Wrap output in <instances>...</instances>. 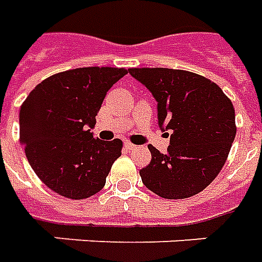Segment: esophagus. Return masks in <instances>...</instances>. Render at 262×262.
<instances>
[{
    "label": "esophagus",
    "instance_id": "1",
    "mask_svg": "<svg viewBox=\"0 0 262 262\" xmlns=\"http://www.w3.org/2000/svg\"><path fill=\"white\" fill-rule=\"evenodd\" d=\"M124 146L127 148L128 151H134V149H137V145L131 144V142H125V144H124Z\"/></svg>",
    "mask_w": 262,
    "mask_h": 262
}]
</instances>
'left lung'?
Instances as JSON below:
<instances>
[{"label":"left lung","mask_w":262,"mask_h":262,"mask_svg":"<svg viewBox=\"0 0 262 262\" xmlns=\"http://www.w3.org/2000/svg\"><path fill=\"white\" fill-rule=\"evenodd\" d=\"M158 101L159 127L170 145L161 154L149 145L151 162L140 170L142 183L164 199H186L214 181L234 141L233 103L214 81L187 70L128 69Z\"/></svg>","instance_id":"1"}]
</instances>
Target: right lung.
I'll return each instance as SVG.
<instances>
[{"label":"right lung","mask_w":262,"mask_h":262,"mask_svg":"<svg viewBox=\"0 0 262 262\" xmlns=\"http://www.w3.org/2000/svg\"><path fill=\"white\" fill-rule=\"evenodd\" d=\"M124 68H79L40 81L19 110V137L28 162L51 190L87 199L105 185L122 141L96 140L89 128Z\"/></svg>","instance_id":"right-lung-1"}]
</instances>
